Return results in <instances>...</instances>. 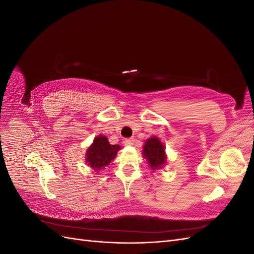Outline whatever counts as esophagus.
<instances>
[{
	"label": "esophagus",
	"instance_id": "esophagus-1",
	"mask_svg": "<svg viewBox=\"0 0 254 254\" xmlns=\"http://www.w3.org/2000/svg\"><path fill=\"white\" fill-rule=\"evenodd\" d=\"M133 142H134L133 139H125L124 141H123V143H124V145H126V146L133 145Z\"/></svg>",
	"mask_w": 254,
	"mask_h": 254
}]
</instances>
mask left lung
Masks as SVG:
<instances>
[{
  "label": "left lung",
  "mask_w": 254,
  "mask_h": 254,
  "mask_svg": "<svg viewBox=\"0 0 254 254\" xmlns=\"http://www.w3.org/2000/svg\"><path fill=\"white\" fill-rule=\"evenodd\" d=\"M142 153L151 171L161 170L167 162L165 146L158 136L153 135L145 141Z\"/></svg>",
  "instance_id": "left-lung-1"
}]
</instances>
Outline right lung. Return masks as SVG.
<instances>
[{
  "mask_svg": "<svg viewBox=\"0 0 254 254\" xmlns=\"http://www.w3.org/2000/svg\"><path fill=\"white\" fill-rule=\"evenodd\" d=\"M121 149L120 145H111L106 135L99 134L94 137L87 151H86V163L96 173L99 170L109 165L118 155Z\"/></svg>",
  "mask_w": 254,
  "mask_h": 254,
  "instance_id": "add662e5",
  "label": "right lung"
}]
</instances>
